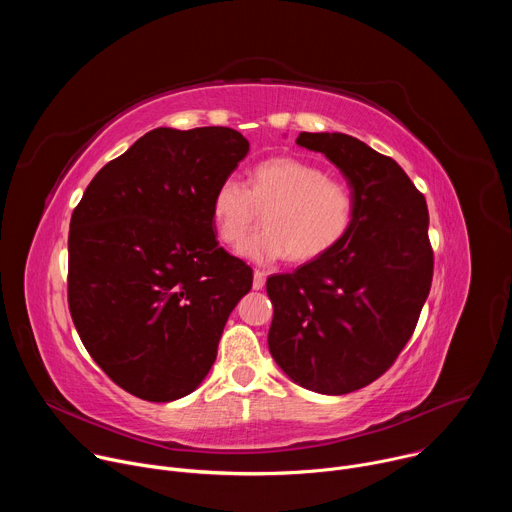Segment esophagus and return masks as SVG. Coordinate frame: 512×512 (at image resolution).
I'll return each instance as SVG.
<instances>
[{
	"label": "esophagus",
	"instance_id": "1",
	"mask_svg": "<svg viewBox=\"0 0 512 512\" xmlns=\"http://www.w3.org/2000/svg\"><path fill=\"white\" fill-rule=\"evenodd\" d=\"M263 287H265V273L257 269L253 273V289H263Z\"/></svg>",
	"mask_w": 512,
	"mask_h": 512
}]
</instances>
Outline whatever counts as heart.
<instances>
[{
    "mask_svg": "<svg viewBox=\"0 0 512 512\" xmlns=\"http://www.w3.org/2000/svg\"><path fill=\"white\" fill-rule=\"evenodd\" d=\"M263 207L265 229L241 249L257 263L283 257L291 263H310L328 255L348 237L356 210L354 196L342 180L330 178L312 162L275 156L255 166L249 188L237 178L218 184L210 202L216 237L239 247Z\"/></svg>",
    "mask_w": 512,
    "mask_h": 512,
    "instance_id": "heart-1",
    "label": "heart"
}]
</instances>
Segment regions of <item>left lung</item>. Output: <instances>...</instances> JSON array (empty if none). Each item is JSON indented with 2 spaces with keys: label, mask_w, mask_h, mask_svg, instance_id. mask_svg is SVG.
Wrapping results in <instances>:
<instances>
[{
  "label": "left lung",
  "mask_w": 512,
  "mask_h": 512,
  "mask_svg": "<svg viewBox=\"0 0 512 512\" xmlns=\"http://www.w3.org/2000/svg\"><path fill=\"white\" fill-rule=\"evenodd\" d=\"M354 196L348 237L294 273L267 279L269 352L304 389L344 395L379 379L411 338L433 277L423 194L403 168L346 133H300Z\"/></svg>",
  "instance_id": "1"
}]
</instances>
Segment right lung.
<instances>
[{"mask_svg": "<svg viewBox=\"0 0 512 512\" xmlns=\"http://www.w3.org/2000/svg\"><path fill=\"white\" fill-rule=\"evenodd\" d=\"M249 152L231 127H158L103 166L70 218L68 308L105 375L168 403L208 375L253 271L218 247L214 190Z\"/></svg>", "mask_w": 512, "mask_h": 512, "instance_id": "1", "label": "right lung"}]
</instances>
